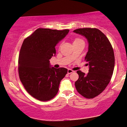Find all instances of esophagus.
<instances>
[{
  "label": "esophagus",
  "instance_id": "1",
  "mask_svg": "<svg viewBox=\"0 0 127 127\" xmlns=\"http://www.w3.org/2000/svg\"><path fill=\"white\" fill-rule=\"evenodd\" d=\"M74 71H73V70H72V69H69L68 70V72H67V73H68V74H71V73H72V72H73Z\"/></svg>",
  "mask_w": 127,
  "mask_h": 127
}]
</instances>
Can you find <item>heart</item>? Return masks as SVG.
Returning a JSON list of instances; mask_svg holds the SVG:
<instances>
[{"mask_svg":"<svg viewBox=\"0 0 127 127\" xmlns=\"http://www.w3.org/2000/svg\"><path fill=\"white\" fill-rule=\"evenodd\" d=\"M82 40H81V39H80V38H76V39H74V41H73V43H75V42H80V41H82Z\"/></svg>","mask_w":127,"mask_h":127,"instance_id":"1","label":"heart"}]
</instances>
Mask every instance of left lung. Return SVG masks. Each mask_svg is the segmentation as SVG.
I'll use <instances>...</instances> for the list:
<instances>
[{
	"mask_svg": "<svg viewBox=\"0 0 127 127\" xmlns=\"http://www.w3.org/2000/svg\"><path fill=\"white\" fill-rule=\"evenodd\" d=\"M73 32L85 37L89 45L85 58L89 72L86 74L77 71L79 77L75 86L81 95L91 99L101 93L109 84L115 65L114 50L107 37L99 29L80 28Z\"/></svg>",
	"mask_w": 127,
	"mask_h": 127,
	"instance_id": "left-lung-1",
	"label": "left lung"
}]
</instances>
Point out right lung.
<instances>
[{"label": "right lung", "mask_w": 127, "mask_h": 127, "mask_svg": "<svg viewBox=\"0 0 127 127\" xmlns=\"http://www.w3.org/2000/svg\"><path fill=\"white\" fill-rule=\"evenodd\" d=\"M69 31L39 28L24 39L19 56V77L28 93L35 99L47 101L58 93L68 69L51 67L49 60L55 55L56 45Z\"/></svg>", "instance_id": "1"}]
</instances>
